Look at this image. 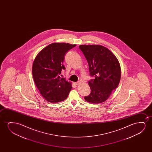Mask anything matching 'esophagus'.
I'll list each match as a JSON object with an SVG mask.
<instances>
[{
	"label": "esophagus",
	"mask_w": 152,
	"mask_h": 152,
	"mask_svg": "<svg viewBox=\"0 0 152 152\" xmlns=\"http://www.w3.org/2000/svg\"><path fill=\"white\" fill-rule=\"evenodd\" d=\"M80 83H81V82H80V81H77V82L75 83V85H79Z\"/></svg>",
	"instance_id": "1"
}]
</instances>
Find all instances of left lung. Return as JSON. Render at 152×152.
Segmentation results:
<instances>
[{
    "mask_svg": "<svg viewBox=\"0 0 152 152\" xmlns=\"http://www.w3.org/2000/svg\"><path fill=\"white\" fill-rule=\"evenodd\" d=\"M79 48L89 65L91 93L85 96L88 102L101 103L106 101L118 86L121 69L118 61L107 48L100 45H80Z\"/></svg>",
    "mask_w": 152,
    "mask_h": 152,
    "instance_id": "8db88e82",
    "label": "left lung"
}]
</instances>
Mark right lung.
Returning a JSON list of instances; mask_svg holds the SVG:
<instances>
[{"label":"right lung","mask_w":152,"mask_h":152,"mask_svg":"<svg viewBox=\"0 0 152 152\" xmlns=\"http://www.w3.org/2000/svg\"><path fill=\"white\" fill-rule=\"evenodd\" d=\"M76 45L53 43L43 49L34 61L32 73L34 80L42 96L47 101L60 102L69 96L71 83L60 76L65 69L63 64L65 54Z\"/></svg>","instance_id":"obj_1"}]
</instances>
